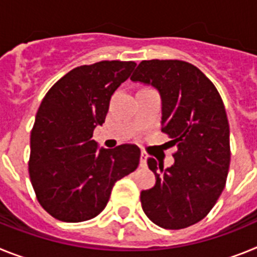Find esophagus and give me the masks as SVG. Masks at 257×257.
Returning a JSON list of instances; mask_svg holds the SVG:
<instances>
[{
    "instance_id": "1",
    "label": "esophagus",
    "mask_w": 257,
    "mask_h": 257,
    "mask_svg": "<svg viewBox=\"0 0 257 257\" xmlns=\"http://www.w3.org/2000/svg\"><path fill=\"white\" fill-rule=\"evenodd\" d=\"M147 160H148V154L145 153V152H142V154H140V166L145 167L147 166Z\"/></svg>"
}]
</instances>
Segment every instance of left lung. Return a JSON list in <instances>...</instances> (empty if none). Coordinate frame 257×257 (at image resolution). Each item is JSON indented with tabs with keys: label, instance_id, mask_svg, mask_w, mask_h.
Returning a JSON list of instances; mask_svg holds the SVG:
<instances>
[{
	"label": "left lung",
	"instance_id": "1",
	"mask_svg": "<svg viewBox=\"0 0 257 257\" xmlns=\"http://www.w3.org/2000/svg\"><path fill=\"white\" fill-rule=\"evenodd\" d=\"M131 81L160 92L162 131L178 148L171 167L148 160L156 185L140 193L143 211L161 228H187L210 212L225 187L230 145L224 104L213 83L187 61L144 60Z\"/></svg>",
	"mask_w": 257,
	"mask_h": 257
}]
</instances>
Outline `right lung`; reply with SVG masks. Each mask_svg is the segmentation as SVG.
<instances>
[{"mask_svg": "<svg viewBox=\"0 0 257 257\" xmlns=\"http://www.w3.org/2000/svg\"><path fill=\"white\" fill-rule=\"evenodd\" d=\"M135 67L118 60L81 65L45 95L31 133L29 178L40 205L55 219L79 222L97 216L115 181L138 169L136 145L105 149L92 140L110 97Z\"/></svg>", "mask_w": 257, "mask_h": 257, "instance_id": "add662e5", "label": "right lung"}]
</instances>
